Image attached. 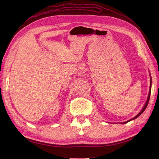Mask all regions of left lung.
<instances>
[{
  "label": "left lung",
  "instance_id": "1",
  "mask_svg": "<svg viewBox=\"0 0 159 159\" xmlns=\"http://www.w3.org/2000/svg\"><path fill=\"white\" fill-rule=\"evenodd\" d=\"M149 73H150V72H149ZM150 74V81H151V82H150V88H149V93H148V98H147V101H146V103H145V105H144V106H143V109H141V111L140 112H139L135 117H134L133 118H132V119H129V120H128V121H125V122H123V123H122V124H125V123H128V122H129V121H132V120H134V119H137V117H139V116H140V115L144 112V111L145 110V109L147 108V105H148V102H149V99H150V96H151V85H152V79H151V74Z\"/></svg>",
  "mask_w": 159,
  "mask_h": 159
}]
</instances>
